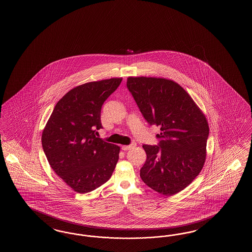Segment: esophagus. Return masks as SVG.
<instances>
[{"mask_svg": "<svg viewBox=\"0 0 252 252\" xmlns=\"http://www.w3.org/2000/svg\"><path fill=\"white\" fill-rule=\"evenodd\" d=\"M136 145L134 144V143H132V144L130 145H126V146H123L122 147V149H123V150H124V151H126V150H130V149H132V148H134Z\"/></svg>", "mask_w": 252, "mask_h": 252, "instance_id": "1", "label": "esophagus"}]
</instances>
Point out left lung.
<instances>
[{"instance_id":"left-lung-1","label":"left lung","mask_w":252,"mask_h":252,"mask_svg":"<svg viewBox=\"0 0 252 252\" xmlns=\"http://www.w3.org/2000/svg\"><path fill=\"white\" fill-rule=\"evenodd\" d=\"M127 87L145 120L160 127L158 144L142 146L147 154L142 181L164 195L182 191L204 166L209 136L204 113L174 81L128 77Z\"/></svg>"}]
</instances>
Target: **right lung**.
I'll list each match as a JSON object with an SVG mask.
<instances>
[{
	"mask_svg": "<svg viewBox=\"0 0 252 252\" xmlns=\"http://www.w3.org/2000/svg\"><path fill=\"white\" fill-rule=\"evenodd\" d=\"M123 78L76 86L59 100L42 132V148L55 173L77 193L107 182L118 162L120 147L97 138L101 110Z\"/></svg>",
	"mask_w": 252,
	"mask_h": 252,
	"instance_id": "add662e5",
	"label": "right lung"
}]
</instances>
